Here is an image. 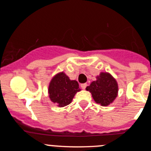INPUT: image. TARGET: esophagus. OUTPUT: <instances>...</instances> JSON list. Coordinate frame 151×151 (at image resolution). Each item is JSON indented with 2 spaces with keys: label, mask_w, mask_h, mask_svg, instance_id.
<instances>
[{
  "label": "esophagus",
  "mask_w": 151,
  "mask_h": 151,
  "mask_svg": "<svg viewBox=\"0 0 151 151\" xmlns=\"http://www.w3.org/2000/svg\"><path fill=\"white\" fill-rule=\"evenodd\" d=\"M87 83H83V84H81V85H80V86H81V88H83V90H85V88H86L87 87Z\"/></svg>",
  "instance_id": "esophagus-1"
}]
</instances>
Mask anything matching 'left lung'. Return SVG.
Segmentation results:
<instances>
[{"instance_id":"8db88e82","label":"left lung","mask_w":151,"mask_h":151,"mask_svg":"<svg viewBox=\"0 0 151 151\" xmlns=\"http://www.w3.org/2000/svg\"><path fill=\"white\" fill-rule=\"evenodd\" d=\"M96 80L93 81L86 91L91 93L94 101L101 106L112 104L118 96V85L116 80L108 72H101L96 76Z\"/></svg>"}]
</instances>
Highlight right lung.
Returning <instances> with one entry per match:
<instances>
[{
    "label": "right lung",
    "mask_w": 151,
    "mask_h": 151,
    "mask_svg": "<svg viewBox=\"0 0 151 151\" xmlns=\"http://www.w3.org/2000/svg\"><path fill=\"white\" fill-rule=\"evenodd\" d=\"M81 91L76 80H71L63 71L56 74L48 87L50 99L59 107L67 106L72 101L77 92Z\"/></svg>",
    "instance_id": "add662e5"
}]
</instances>
